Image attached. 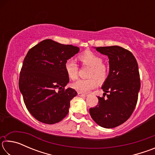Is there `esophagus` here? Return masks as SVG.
Segmentation results:
<instances>
[{
	"label": "esophagus",
	"mask_w": 155,
	"mask_h": 155,
	"mask_svg": "<svg viewBox=\"0 0 155 155\" xmlns=\"http://www.w3.org/2000/svg\"><path fill=\"white\" fill-rule=\"evenodd\" d=\"M78 96L85 97V96H87V94H83V93H81V92H78Z\"/></svg>",
	"instance_id": "1"
}]
</instances>
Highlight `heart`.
<instances>
[{
    "label": "heart",
    "mask_w": 155,
    "mask_h": 155,
    "mask_svg": "<svg viewBox=\"0 0 155 155\" xmlns=\"http://www.w3.org/2000/svg\"><path fill=\"white\" fill-rule=\"evenodd\" d=\"M78 61L83 66L90 67L86 79H79L72 85V87L78 92L86 93L93 90L97 84L104 83L109 75L108 67L103 63V59L98 54L91 51H85L77 57ZM65 72L68 78L76 80L78 77V67L72 59H68L64 64Z\"/></svg>",
    "instance_id": "1"
}]
</instances>
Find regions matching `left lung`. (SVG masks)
Wrapping results in <instances>:
<instances>
[{"label":"left lung","mask_w":155,"mask_h":155,"mask_svg":"<svg viewBox=\"0 0 155 155\" xmlns=\"http://www.w3.org/2000/svg\"><path fill=\"white\" fill-rule=\"evenodd\" d=\"M96 50L108 56L109 73L102 87L103 96H98V104L90 109V114L101 127L114 128L129 118L137 104L140 90L137 62L131 52L118 46Z\"/></svg>","instance_id":"8db88e82"}]
</instances>
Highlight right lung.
Returning <instances> with one entry per match:
<instances>
[{"instance_id":"add662e5","label":"right lung","mask_w":155,"mask_h":155,"mask_svg":"<svg viewBox=\"0 0 155 155\" xmlns=\"http://www.w3.org/2000/svg\"><path fill=\"white\" fill-rule=\"evenodd\" d=\"M78 51V47L50 39L28 51L18 84L26 107L38 121L53 124L68 114L70 101L77 92L72 88H65L69 78L64 64Z\"/></svg>"}]
</instances>
